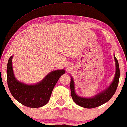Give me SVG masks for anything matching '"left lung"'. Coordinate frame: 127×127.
I'll list each match as a JSON object with an SVG mask.
<instances>
[{
    "label": "left lung",
    "instance_id": "8db88e82",
    "mask_svg": "<svg viewBox=\"0 0 127 127\" xmlns=\"http://www.w3.org/2000/svg\"><path fill=\"white\" fill-rule=\"evenodd\" d=\"M114 59L115 61L116 72L112 83L106 89H105L103 92H101L100 93L97 94L96 96L93 97L84 98L77 96L75 92L74 80H73L72 77H71V84H70L71 96H72L74 102L76 104L85 108H95L105 103L111 99L112 97L114 96L117 89L120 75L119 64L117 59L115 56Z\"/></svg>",
    "mask_w": 127,
    "mask_h": 127
}]
</instances>
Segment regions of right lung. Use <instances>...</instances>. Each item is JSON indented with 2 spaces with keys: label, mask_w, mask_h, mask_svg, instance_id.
<instances>
[{
  "label": "right lung",
  "mask_w": 127,
  "mask_h": 127,
  "mask_svg": "<svg viewBox=\"0 0 127 127\" xmlns=\"http://www.w3.org/2000/svg\"><path fill=\"white\" fill-rule=\"evenodd\" d=\"M9 59L7 65V80L9 89L13 97L22 105L29 108L43 106L49 102L55 84L59 77L65 73L64 69L50 72L42 81L34 85H28L18 81L13 72L12 59Z\"/></svg>",
  "instance_id": "1"
}]
</instances>
